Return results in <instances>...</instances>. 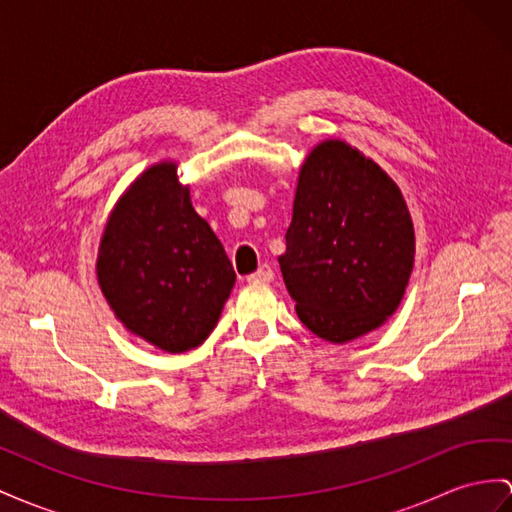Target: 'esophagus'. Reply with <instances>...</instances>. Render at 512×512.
Here are the masks:
<instances>
[{"instance_id":"34e87169","label":"esophagus","mask_w":512,"mask_h":512,"mask_svg":"<svg viewBox=\"0 0 512 512\" xmlns=\"http://www.w3.org/2000/svg\"><path fill=\"white\" fill-rule=\"evenodd\" d=\"M246 279H248V281H272V279H274V272H272V268H270L268 264H264V266H259L257 272L248 274Z\"/></svg>"}]
</instances>
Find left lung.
Here are the masks:
<instances>
[{"instance_id": "obj_1", "label": "left lung", "mask_w": 512, "mask_h": 512, "mask_svg": "<svg viewBox=\"0 0 512 512\" xmlns=\"http://www.w3.org/2000/svg\"><path fill=\"white\" fill-rule=\"evenodd\" d=\"M285 244L279 264L298 318L331 344L378 329L398 309L415 257L398 186L342 140L309 153Z\"/></svg>"}]
</instances>
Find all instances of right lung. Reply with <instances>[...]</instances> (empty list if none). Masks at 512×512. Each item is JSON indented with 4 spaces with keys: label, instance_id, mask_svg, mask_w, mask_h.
I'll use <instances>...</instances> for the list:
<instances>
[{
    "label": "right lung",
    "instance_id": "right-lung-1",
    "mask_svg": "<svg viewBox=\"0 0 512 512\" xmlns=\"http://www.w3.org/2000/svg\"><path fill=\"white\" fill-rule=\"evenodd\" d=\"M97 277L116 318L168 352L205 342L235 283L225 248L166 162L142 173L116 205Z\"/></svg>",
    "mask_w": 512,
    "mask_h": 512
}]
</instances>
